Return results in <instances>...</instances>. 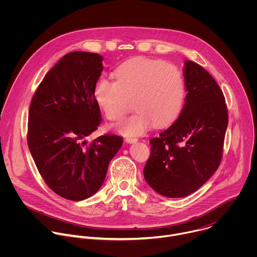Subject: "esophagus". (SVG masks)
Listing matches in <instances>:
<instances>
[{
	"label": "esophagus",
	"mask_w": 257,
	"mask_h": 257,
	"mask_svg": "<svg viewBox=\"0 0 257 257\" xmlns=\"http://www.w3.org/2000/svg\"><path fill=\"white\" fill-rule=\"evenodd\" d=\"M125 141H126L127 143H135V142L138 141V139H137V138H134V137H127V138L125 139Z\"/></svg>",
	"instance_id": "34e87169"
}]
</instances>
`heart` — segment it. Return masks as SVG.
I'll use <instances>...</instances> for the list:
<instances>
[{"instance_id":"1","label":"heart","mask_w":257,"mask_h":257,"mask_svg":"<svg viewBox=\"0 0 257 257\" xmlns=\"http://www.w3.org/2000/svg\"><path fill=\"white\" fill-rule=\"evenodd\" d=\"M116 81L100 78L94 99L109 121H120L133 107L136 114L118 125L124 135L136 136L153 124L165 128L180 116L186 97V84L179 68L162 60L134 58L115 71Z\"/></svg>"}]
</instances>
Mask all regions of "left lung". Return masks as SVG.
I'll use <instances>...</instances> for the list:
<instances>
[{"instance_id":"left-lung-1","label":"left lung","mask_w":257,"mask_h":257,"mask_svg":"<svg viewBox=\"0 0 257 257\" xmlns=\"http://www.w3.org/2000/svg\"><path fill=\"white\" fill-rule=\"evenodd\" d=\"M186 97L175 123L153 138L143 175L158 193L170 198L187 196L214 174L222 161L228 127L225 96L200 65L185 61Z\"/></svg>"}]
</instances>
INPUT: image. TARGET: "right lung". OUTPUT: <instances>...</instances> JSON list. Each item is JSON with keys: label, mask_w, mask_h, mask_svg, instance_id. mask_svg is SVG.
I'll use <instances>...</instances> for the list:
<instances>
[{"label": "right lung", "mask_w": 257, "mask_h": 257, "mask_svg": "<svg viewBox=\"0 0 257 257\" xmlns=\"http://www.w3.org/2000/svg\"><path fill=\"white\" fill-rule=\"evenodd\" d=\"M102 60L88 52L65 55L47 73L29 106L27 144L35 166L47 185L69 200L98 191L123 144L113 134L85 140L101 121L93 90Z\"/></svg>", "instance_id": "add662e5"}]
</instances>
